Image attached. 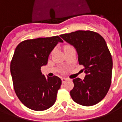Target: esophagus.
Segmentation results:
<instances>
[{
  "label": "esophagus",
  "mask_w": 122,
  "mask_h": 122,
  "mask_svg": "<svg viewBox=\"0 0 122 122\" xmlns=\"http://www.w3.org/2000/svg\"><path fill=\"white\" fill-rule=\"evenodd\" d=\"M61 80H62V82H63V83H65V82L67 80V79L65 78H61Z\"/></svg>",
  "instance_id": "34e87169"
}]
</instances>
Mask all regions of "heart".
<instances>
[{
  "label": "heart",
  "instance_id": "b5f03b06",
  "mask_svg": "<svg viewBox=\"0 0 122 122\" xmlns=\"http://www.w3.org/2000/svg\"><path fill=\"white\" fill-rule=\"evenodd\" d=\"M71 46H69V45L65 46V48H64V49H65V50H66V49H67V48H71Z\"/></svg>",
  "mask_w": 122,
  "mask_h": 122
}]
</instances>
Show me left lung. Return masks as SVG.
Here are the masks:
<instances>
[{"label": "left lung", "instance_id": "obj_1", "mask_svg": "<svg viewBox=\"0 0 122 122\" xmlns=\"http://www.w3.org/2000/svg\"><path fill=\"white\" fill-rule=\"evenodd\" d=\"M60 36L76 50L79 64L84 66L86 74L84 80H73L72 99L83 106L96 105L107 94L112 80V59L105 39L91 30H78Z\"/></svg>", "mask_w": 122, "mask_h": 122}]
</instances>
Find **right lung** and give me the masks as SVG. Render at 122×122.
<instances>
[{
  "mask_svg": "<svg viewBox=\"0 0 122 122\" xmlns=\"http://www.w3.org/2000/svg\"><path fill=\"white\" fill-rule=\"evenodd\" d=\"M58 42V36L26 40L15 50L10 72L15 92L20 101L31 110L42 111L53 106L61 85L58 76L45 77L41 66Z\"/></svg>",
  "mask_w": 122,
  "mask_h": 122,
  "instance_id": "obj_1",
  "label": "right lung"
}]
</instances>
